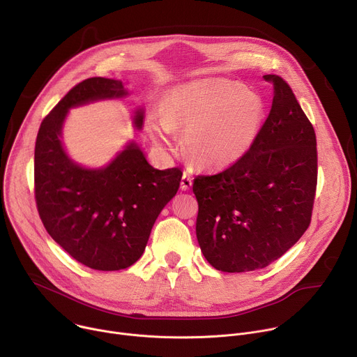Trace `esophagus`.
I'll return each instance as SVG.
<instances>
[{"label": "esophagus", "mask_w": 357, "mask_h": 357, "mask_svg": "<svg viewBox=\"0 0 357 357\" xmlns=\"http://www.w3.org/2000/svg\"><path fill=\"white\" fill-rule=\"evenodd\" d=\"M192 183H193V178L189 175V174H183L182 175V179H181V188L183 189V190H188V189H190L192 188Z\"/></svg>", "instance_id": "esophagus-1"}]
</instances>
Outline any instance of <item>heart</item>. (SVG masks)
<instances>
[{
  "label": "heart",
  "instance_id": "b5f03b06",
  "mask_svg": "<svg viewBox=\"0 0 357 357\" xmlns=\"http://www.w3.org/2000/svg\"><path fill=\"white\" fill-rule=\"evenodd\" d=\"M264 118L257 95L229 81H201L176 89L165 112L148 121L153 141L174 149V129L182 128L185 148L198 165L228 167L255 144Z\"/></svg>",
  "mask_w": 357,
  "mask_h": 357
}]
</instances>
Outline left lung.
I'll list each match as a JSON object with an SVG mask.
<instances>
[{"instance_id":"obj_1","label":"left lung","mask_w":357,"mask_h":357,"mask_svg":"<svg viewBox=\"0 0 357 357\" xmlns=\"http://www.w3.org/2000/svg\"><path fill=\"white\" fill-rule=\"evenodd\" d=\"M275 88L271 112L252 148L215 175H198L197 238L220 272L262 269L294 246L310 225L317 185L313 125L289 84Z\"/></svg>"}]
</instances>
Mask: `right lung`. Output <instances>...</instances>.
Wrapping results in <instances>:
<instances>
[{
  "mask_svg": "<svg viewBox=\"0 0 357 357\" xmlns=\"http://www.w3.org/2000/svg\"><path fill=\"white\" fill-rule=\"evenodd\" d=\"M126 95L121 81L84 79L43 119L34 152V193L50 236L79 264L119 271L142 256L152 226L176 195L179 168L159 171L129 144L102 169H85L67 156L59 137L71 107ZM137 112L135 125L142 126Z\"/></svg>",
  "mask_w": 357,
  "mask_h": 357,
  "instance_id": "right-lung-1",
  "label": "right lung"
}]
</instances>
